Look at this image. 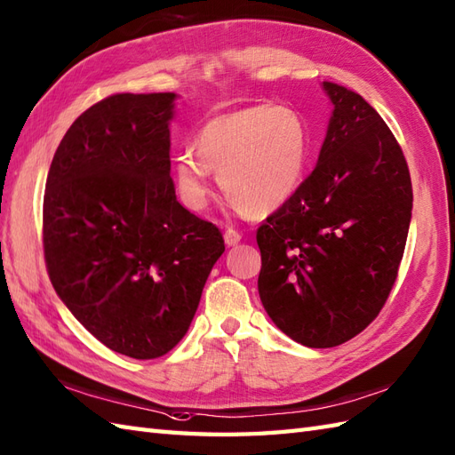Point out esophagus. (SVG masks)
Instances as JSON below:
<instances>
[{
	"instance_id": "34e87169",
	"label": "esophagus",
	"mask_w": 455,
	"mask_h": 455,
	"mask_svg": "<svg viewBox=\"0 0 455 455\" xmlns=\"http://www.w3.org/2000/svg\"><path fill=\"white\" fill-rule=\"evenodd\" d=\"M240 240H242V236H240L238 230H235V228H227L225 230V244L227 246H236Z\"/></svg>"
}]
</instances>
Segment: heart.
I'll return each mask as SVG.
<instances>
[{"label":"heart","instance_id":"heart-1","mask_svg":"<svg viewBox=\"0 0 455 455\" xmlns=\"http://www.w3.org/2000/svg\"><path fill=\"white\" fill-rule=\"evenodd\" d=\"M194 151H178L172 176L182 204L204 211L211 172L242 213L269 215L299 192L310 156V133L291 107L240 108L209 120L194 137Z\"/></svg>","mask_w":455,"mask_h":455}]
</instances>
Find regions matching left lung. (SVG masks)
<instances>
[{
  "label": "left lung",
  "mask_w": 455,
  "mask_h": 455,
  "mask_svg": "<svg viewBox=\"0 0 455 455\" xmlns=\"http://www.w3.org/2000/svg\"><path fill=\"white\" fill-rule=\"evenodd\" d=\"M331 102L318 164L258 228L263 308L292 341L337 347L392 291L413 209L403 151L361 94L322 83Z\"/></svg>",
  "instance_id": "obj_1"
}]
</instances>
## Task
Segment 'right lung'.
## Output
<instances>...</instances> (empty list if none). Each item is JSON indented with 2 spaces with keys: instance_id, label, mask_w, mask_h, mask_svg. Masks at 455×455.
Listing matches in <instances>:
<instances>
[{
  "instance_id": "add662e5",
  "label": "right lung",
  "mask_w": 455,
  "mask_h": 455,
  "mask_svg": "<svg viewBox=\"0 0 455 455\" xmlns=\"http://www.w3.org/2000/svg\"><path fill=\"white\" fill-rule=\"evenodd\" d=\"M176 92L114 94L71 124L44 194V258L58 297L112 351L149 361L186 335L223 256L215 225L171 178Z\"/></svg>"
}]
</instances>
